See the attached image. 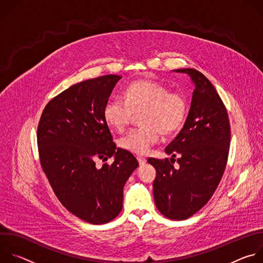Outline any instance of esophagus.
<instances>
[{
	"instance_id": "esophagus-1",
	"label": "esophagus",
	"mask_w": 263,
	"mask_h": 263,
	"mask_svg": "<svg viewBox=\"0 0 263 263\" xmlns=\"http://www.w3.org/2000/svg\"><path fill=\"white\" fill-rule=\"evenodd\" d=\"M137 160H138V162H139V165H143V164L146 162V159L143 158V157H140V156L137 157Z\"/></svg>"
}]
</instances>
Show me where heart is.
Wrapping results in <instances>:
<instances>
[{
  "label": "heart",
  "mask_w": 263,
  "mask_h": 263,
  "mask_svg": "<svg viewBox=\"0 0 263 263\" xmlns=\"http://www.w3.org/2000/svg\"><path fill=\"white\" fill-rule=\"evenodd\" d=\"M186 101L183 96L170 92L163 84L153 80H137L130 83L117 97L107 102L104 118L117 131H124L134 114L142 111L140 128L129 131L120 139V145L126 151L144 155L159 140V134H171L184 121Z\"/></svg>",
  "instance_id": "1"
}]
</instances>
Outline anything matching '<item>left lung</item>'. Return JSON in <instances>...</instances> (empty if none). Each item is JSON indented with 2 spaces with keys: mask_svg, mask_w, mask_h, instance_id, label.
Instances as JSON below:
<instances>
[{
  "mask_svg": "<svg viewBox=\"0 0 263 263\" xmlns=\"http://www.w3.org/2000/svg\"><path fill=\"white\" fill-rule=\"evenodd\" d=\"M189 74L195 90L189 116L165 153L177 159L148 158L156 170L153 194L157 209L167 218L186 219L212 197L226 167L230 146L227 110L212 83L195 68L174 69Z\"/></svg>",
  "mask_w": 263,
  "mask_h": 263,
  "instance_id": "obj_1",
  "label": "left lung"
}]
</instances>
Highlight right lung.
Segmentation results:
<instances>
[{
    "label": "right lung",
    "instance_id": "right-lung-1",
    "mask_svg": "<svg viewBox=\"0 0 263 263\" xmlns=\"http://www.w3.org/2000/svg\"><path fill=\"white\" fill-rule=\"evenodd\" d=\"M118 74L73 84L53 100L42 115L37 144L43 170L61 204L93 224L116 218L123 208V191L138 162L117 147L104 118V107ZM114 162L95 166L97 159Z\"/></svg>",
    "mask_w": 263,
    "mask_h": 263
}]
</instances>
